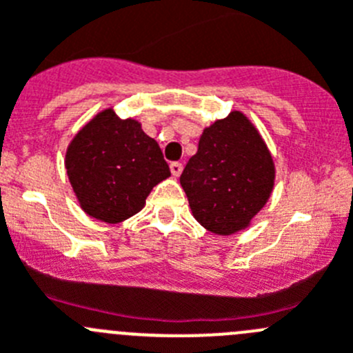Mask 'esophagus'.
Instances as JSON below:
<instances>
[{
    "instance_id": "obj_1",
    "label": "esophagus",
    "mask_w": 353,
    "mask_h": 353,
    "mask_svg": "<svg viewBox=\"0 0 353 353\" xmlns=\"http://www.w3.org/2000/svg\"><path fill=\"white\" fill-rule=\"evenodd\" d=\"M170 170H171V174H173V176H180V174H182V170H183V164L179 163V161H173V163L170 164Z\"/></svg>"
}]
</instances>
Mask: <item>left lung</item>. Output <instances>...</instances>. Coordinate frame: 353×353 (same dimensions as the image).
I'll use <instances>...</instances> for the list:
<instances>
[{"instance_id": "1", "label": "left lung", "mask_w": 353, "mask_h": 353, "mask_svg": "<svg viewBox=\"0 0 353 353\" xmlns=\"http://www.w3.org/2000/svg\"><path fill=\"white\" fill-rule=\"evenodd\" d=\"M275 168L263 139L239 110L203 132L180 176L194 218L218 236L246 229L274 189Z\"/></svg>"}]
</instances>
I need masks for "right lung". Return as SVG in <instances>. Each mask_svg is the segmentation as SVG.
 I'll return each instance as SVG.
<instances>
[{
	"label": "right lung",
	"instance_id": "1",
	"mask_svg": "<svg viewBox=\"0 0 353 353\" xmlns=\"http://www.w3.org/2000/svg\"><path fill=\"white\" fill-rule=\"evenodd\" d=\"M65 170L86 214L119 223L139 213L152 187L170 176L154 139L112 109L97 114L67 147Z\"/></svg>",
	"mask_w": 353,
	"mask_h": 353
}]
</instances>
